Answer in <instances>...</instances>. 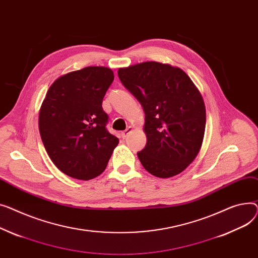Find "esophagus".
Wrapping results in <instances>:
<instances>
[{
  "label": "esophagus",
  "instance_id": "34e87169",
  "mask_svg": "<svg viewBox=\"0 0 258 258\" xmlns=\"http://www.w3.org/2000/svg\"><path fill=\"white\" fill-rule=\"evenodd\" d=\"M131 132H132V127H128L126 130H124L122 133H120V135H122L123 139H126Z\"/></svg>",
  "mask_w": 258,
  "mask_h": 258
}]
</instances>
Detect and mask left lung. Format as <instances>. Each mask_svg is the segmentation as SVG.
I'll list each match as a JSON object with an SVG mask.
<instances>
[{"label":"left lung","mask_w":258,"mask_h":258,"mask_svg":"<svg viewBox=\"0 0 258 258\" xmlns=\"http://www.w3.org/2000/svg\"><path fill=\"white\" fill-rule=\"evenodd\" d=\"M122 84L143 106L144 168L159 178L184 171L202 146L206 112L199 90L179 68L147 61L117 71Z\"/></svg>","instance_id":"left-lung-1"}]
</instances>
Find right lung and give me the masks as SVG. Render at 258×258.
<instances>
[{"label":"right lung","mask_w":258,"mask_h":258,"mask_svg":"<svg viewBox=\"0 0 258 258\" xmlns=\"http://www.w3.org/2000/svg\"><path fill=\"white\" fill-rule=\"evenodd\" d=\"M114 79L104 67H88L59 77L39 111L40 138L53 163L66 175L89 180L107 165L118 144L106 125L103 98Z\"/></svg>","instance_id":"add662e5"}]
</instances>
